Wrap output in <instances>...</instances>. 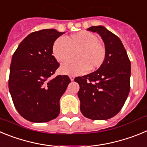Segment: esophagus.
<instances>
[{
    "mask_svg": "<svg viewBox=\"0 0 147 147\" xmlns=\"http://www.w3.org/2000/svg\"><path fill=\"white\" fill-rule=\"evenodd\" d=\"M74 76H70V79H71V81H74Z\"/></svg>",
    "mask_w": 147,
    "mask_h": 147,
    "instance_id": "34e87169",
    "label": "esophagus"
}]
</instances>
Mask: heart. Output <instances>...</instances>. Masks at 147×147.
<instances>
[{
  "label": "heart",
  "instance_id": "obj_1",
  "mask_svg": "<svg viewBox=\"0 0 147 147\" xmlns=\"http://www.w3.org/2000/svg\"><path fill=\"white\" fill-rule=\"evenodd\" d=\"M97 35L82 31L64 40L58 38L52 46V54L58 62H65L75 55L77 59L65 62L59 71L62 74L81 75L90 70L97 69L102 65L106 57V49L98 42Z\"/></svg>",
  "mask_w": 147,
  "mask_h": 147
}]
</instances>
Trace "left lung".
Wrapping results in <instances>:
<instances>
[{
  "instance_id": "obj_1",
  "label": "left lung",
  "mask_w": 147,
  "mask_h": 147,
  "mask_svg": "<svg viewBox=\"0 0 147 147\" xmlns=\"http://www.w3.org/2000/svg\"><path fill=\"white\" fill-rule=\"evenodd\" d=\"M88 31L101 36L106 57L97 71L74 81L80 85L78 96L80 110L92 120H106L121 110L130 89V61L120 39L103 26H91Z\"/></svg>"
}]
</instances>
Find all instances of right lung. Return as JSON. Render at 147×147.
<instances>
[{"instance_id": "right-lung-1", "label": "right lung", "mask_w": 147, "mask_h": 147, "mask_svg": "<svg viewBox=\"0 0 147 147\" xmlns=\"http://www.w3.org/2000/svg\"><path fill=\"white\" fill-rule=\"evenodd\" d=\"M64 33L53 28L32 32L12 56L9 89L16 110L29 121H49L60 112L59 99L71 80L67 75L52 78L59 66L52 46Z\"/></svg>"}]
</instances>
